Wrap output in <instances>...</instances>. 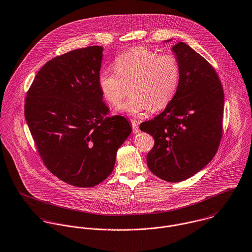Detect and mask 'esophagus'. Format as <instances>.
I'll return each mask as SVG.
<instances>
[{
    "label": "esophagus",
    "instance_id": "obj_1",
    "mask_svg": "<svg viewBox=\"0 0 252 252\" xmlns=\"http://www.w3.org/2000/svg\"><path fill=\"white\" fill-rule=\"evenodd\" d=\"M131 124H132V128H133V133H138L140 132V128H139V125L138 123L135 121V120H132L131 121Z\"/></svg>",
    "mask_w": 252,
    "mask_h": 252
}]
</instances>
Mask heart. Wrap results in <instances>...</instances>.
<instances>
[{"mask_svg": "<svg viewBox=\"0 0 252 252\" xmlns=\"http://www.w3.org/2000/svg\"><path fill=\"white\" fill-rule=\"evenodd\" d=\"M114 69L99 72V89L107 102L117 106L125 95V84L131 82L132 95L121 109L133 115L166 107L173 100L180 82V63L175 54H158L143 46L117 56Z\"/></svg>", "mask_w": 252, "mask_h": 252, "instance_id": "heart-1", "label": "heart"}]
</instances>
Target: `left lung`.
Instances as JSON below:
<instances>
[{
    "label": "left lung",
    "instance_id": "1",
    "mask_svg": "<svg viewBox=\"0 0 252 252\" xmlns=\"http://www.w3.org/2000/svg\"><path fill=\"white\" fill-rule=\"evenodd\" d=\"M168 41V40H166ZM180 63V82L162 113L141 123L154 139L147 166L169 182L187 180L207 166L222 138L224 92L215 68L188 44L173 46Z\"/></svg>",
    "mask_w": 252,
    "mask_h": 252
}]
</instances>
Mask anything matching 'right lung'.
Masks as SVG:
<instances>
[{"mask_svg":"<svg viewBox=\"0 0 252 252\" xmlns=\"http://www.w3.org/2000/svg\"><path fill=\"white\" fill-rule=\"evenodd\" d=\"M103 47L74 49L49 60L27 91L24 115L44 166L59 180L93 187L111 174L128 120L109 116L98 86Z\"/></svg>","mask_w":252,"mask_h":252,"instance_id":"right-lung-1","label":"right lung"}]
</instances>
